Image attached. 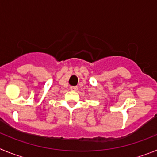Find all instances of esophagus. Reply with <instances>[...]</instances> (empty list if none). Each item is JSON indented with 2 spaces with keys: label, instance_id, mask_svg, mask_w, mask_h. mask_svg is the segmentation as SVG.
Here are the masks:
<instances>
[{
  "label": "esophagus",
  "instance_id": "1",
  "mask_svg": "<svg viewBox=\"0 0 157 157\" xmlns=\"http://www.w3.org/2000/svg\"><path fill=\"white\" fill-rule=\"evenodd\" d=\"M71 90L72 91H76L78 90V87L77 86H71Z\"/></svg>",
  "mask_w": 157,
  "mask_h": 157
}]
</instances>
